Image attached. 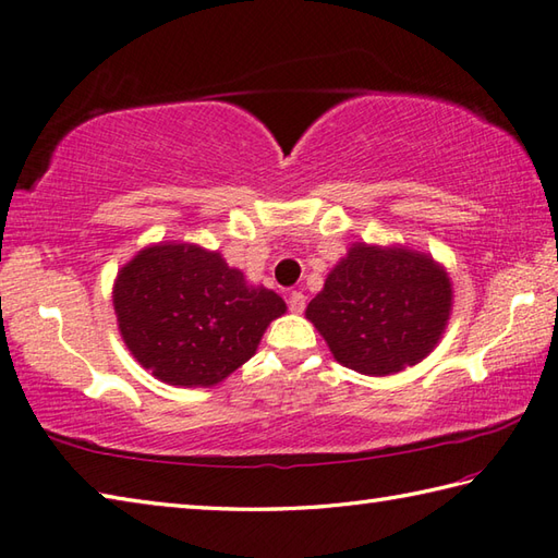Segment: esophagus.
Wrapping results in <instances>:
<instances>
[{
    "mask_svg": "<svg viewBox=\"0 0 558 558\" xmlns=\"http://www.w3.org/2000/svg\"><path fill=\"white\" fill-rule=\"evenodd\" d=\"M288 304H290V312L300 314V312H304V304H307V298H304L302 292L292 290V292H290V300H288Z\"/></svg>",
    "mask_w": 558,
    "mask_h": 558,
    "instance_id": "esophagus-1",
    "label": "esophagus"
}]
</instances>
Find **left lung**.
<instances>
[{
  "label": "left lung",
  "mask_w": 558,
  "mask_h": 558,
  "mask_svg": "<svg viewBox=\"0 0 558 558\" xmlns=\"http://www.w3.org/2000/svg\"><path fill=\"white\" fill-rule=\"evenodd\" d=\"M450 312V278L433 256L357 242L310 302L307 319L343 367L385 377L421 363Z\"/></svg>",
  "instance_id": "left-lung-1"
}]
</instances>
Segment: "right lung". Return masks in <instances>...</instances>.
I'll return each instance as SVG.
<instances>
[{
	"instance_id": "1",
	"label": "right lung",
	"mask_w": 558,
	"mask_h": 558,
	"mask_svg": "<svg viewBox=\"0 0 558 558\" xmlns=\"http://www.w3.org/2000/svg\"><path fill=\"white\" fill-rule=\"evenodd\" d=\"M113 307L133 357L173 387H213L232 375L288 310L217 251L173 242L145 246L118 270Z\"/></svg>"
}]
</instances>
